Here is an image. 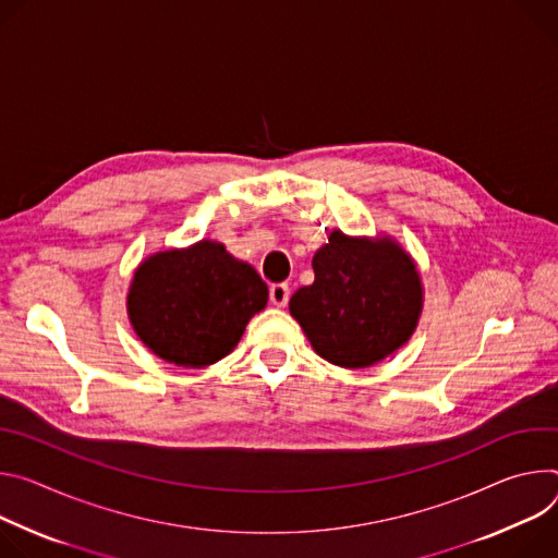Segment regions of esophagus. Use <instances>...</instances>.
<instances>
[{"label": "esophagus", "mask_w": 558, "mask_h": 558, "mask_svg": "<svg viewBox=\"0 0 558 558\" xmlns=\"http://www.w3.org/2000/svg\"><path fill=\"white\" fill-rule=\"evenodd\" d=\"M288 299H290V288L286 283H272L270 286V301H272V305L283 307L288 303Z\"/></svg>", "instance_id": "obj_1"}]
</instances>
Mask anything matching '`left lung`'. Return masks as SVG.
<instances>
[{"instance_id": "1", "label": "left lung", "mask_w": 558, "mask_h": 558, "mask_svg": "<svg viewBox=\"0 0 558 558\" xmlns=\"http://www.w3.org/2000/svg\"><path fill=\"white\" fill-rule=\"evenodd\" d=\"M315 283L290 299V315L315 352L361 369L395 354L414 335L423 283L405 247L390 234L332 230L313 257Z\"/></svg>"}]
</instances>
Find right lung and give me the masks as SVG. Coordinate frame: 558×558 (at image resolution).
<instances>
[{"label":"right lung","mask_w":558,"mask_h":558,"mask_svg":"<svg viewBox=\"0 0 558 558\" xmlns=\"http://www.w3.org/2000/svg\"><path fill=\"white\" fill-rule=\"evenodd\" d=\"M268 303L257 270L202 239L146 257L129 288V319L142 343L181 367H206L234 350Z\"/></svg>","instance_id":"add662e5"}]
</instances>
